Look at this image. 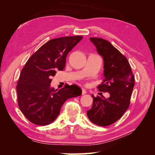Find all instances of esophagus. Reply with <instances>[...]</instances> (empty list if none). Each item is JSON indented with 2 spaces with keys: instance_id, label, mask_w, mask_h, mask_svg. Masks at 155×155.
<instances>
[{
  "instance_id": "obj_1",
  "label": "esophagus",
  "mask_w": 155,
  "mask_h": 155,
  "mask_svg": "<svg viewBox=\"0 0 155 155\" xmlns=\"http://www.w3.org/2000/svg\"><path fill=\"white\" fill-rule=\"evenodd\" d=\"M87 93V91H86V90L85 88H82V94L83 95H84V94H85Z\"/></svg>"
}]
</instances>
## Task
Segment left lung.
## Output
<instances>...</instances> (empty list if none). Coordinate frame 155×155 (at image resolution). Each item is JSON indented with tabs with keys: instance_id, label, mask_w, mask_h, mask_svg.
<instances>
[{
	"instance_id": "1",
	"label": "left lung",
	"mask_w": 155,
	"mask_h": 155,
	"mask_svg": "<svg viewBox=\"0 0 155 155\" xmlns=\"http://www.w3.org/2000/svg\"><path fill=\"white\" fill-rule=\"evenodd\" d=\"M90 40L104 61L105 78L97 88L109 92L110 96L105 98L92 95V107L87 114L93 124L105 127L118 121L127 110L134 78L127 59L110 42L97 37H91Z\"/></svg>"
}]
</instances>
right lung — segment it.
I'll list each match as a JSON object with an SVG mask.
<instances>
[{
    "label": "right lung",
    "mask_w": 155,
    "mask_h": 155,
    "mask_svg": "<svg viewBox=\"0 0 155 155\" xmlns=\"http://www.w3.org/2000/svg\"><path fill=\"white\" fill-rule=\"evenodd\" d=\"M82 39V36H70L50 40L28 60L21 70L17 92L18 107L30 122L38 125L52 123L65 101L81 95V89L76 85H67L58 91L50 83L56 70L64 69L69 51Z\"/></svg>",
    "instance_id": "obj_1"
}]
</instances>
